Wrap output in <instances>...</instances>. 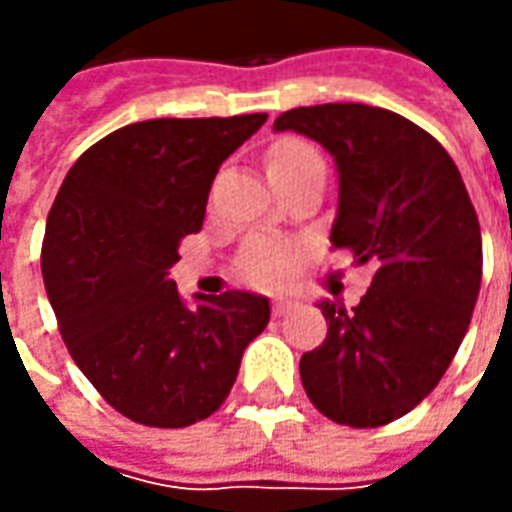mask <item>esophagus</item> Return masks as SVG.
<instances>
[{
  "label": "esophagus",
  "mask_w": 512,
  "mask_h": 512,
  "mask_svg": "<svg viewBox=\"0 0 512 512\" xmlns=\"http://www.w3.org/2000/svg\"><path fill=\"white\" fill-rule=\"evenodd\" d=\"M290 310H293V301H290V299H274V304H271V312H274L277 318L288 315Z\"/></svg>",
  "instance_id": "34e87169"
}]
</instances>
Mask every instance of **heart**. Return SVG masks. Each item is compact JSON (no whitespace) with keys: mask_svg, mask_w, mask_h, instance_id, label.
<instances>
[{"mask_svg":"<svg viewBox=\"0 0 512 512\" xmlns=\"http://www.w3.org/2000/svg\"><path fill=\"white\" fill-rule=\"evenodd\" d=\"M318 153L312 150L307 142L299 139H282L279 145L271 147L268 153V169L288 167V164H299L307 158H315ZM301 246L282 241V238H271V235H257L244 246V252L238 257V268L249 282L255 285H282L285 279L296 271L301 263Z\"/></svg>","mask_w":512,"mask_h":512,"instance_id":"obj_1","label":"heart"}]
</instances>
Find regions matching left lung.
<instances>
[{
    "label": "left lung",
    "instance_id": "obj_1",
    "mask_svg": "<svg viewBox=\"0 0 512 512\" xmlns=\"http://www.w3.org/2000/svg\"><path fill=\"white\" fill-rule=\"evenodd\" d=\"M274 128L332 153V246L376 268L354 310L321 301L329 334L301 356V384L337 425L381 428L433 392L463 343L483 279L477 213L450 153L389 109L299 106Z\"/></svg>",
    "mask_w": 512,
    "mask_h": 512
}]
</instances>
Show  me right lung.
<instances>
[{
    "instance_id": "right-lung-1",
    "label": "right lung",
    "mask_w": 512,
    "mask_h": 512,
    "mask_svg": "<svg viewBox=\"0 0 512 512\" xmlns=\"http://www.w3.org/2000/svg\"><path fill=\"white\" fill-rule=\"evenodd\" d=\"M268 115L161 117L87 147L51 205L43 282L73 362L109 406L186 428L222 406L268 299L227 290L189 310L167 271L200 233L222 161Z\"/></svg>"
}]
</instances>
